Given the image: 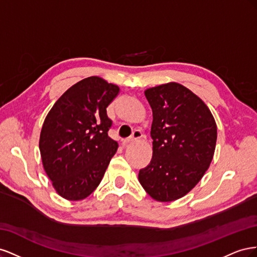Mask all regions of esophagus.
<instances>
[{
  "mask_svg": "<svg viewBox=\"0 0 257 257\" xmlns=\"http://www.w3.org/2000/svg\"><path fill=\"white\" fill-rule=\"evenodd\" d=\"M143 137V133L139 130H135L133 132V134H132L131 137H128L125 142H124V144H130V143H133L135 141H138V139H141Z\"/></svg>",
  "mask_w": 257,
  "mask_h": 257,
  "instance_id": "esophagus-1",
  "label": "esophagus"
}]
</instances>
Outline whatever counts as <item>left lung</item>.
<instances>
[{"mask_svg":"<svg viewBox=\"0 0 257 257\" xmlns=\"http://www.w3.org/2000/svg\"><path fill=\"white\" fill-rule=\"evenodd\" d=\"M145 95L153 114V154L138 179L153 199L173 201L188 194L209 168L216 124L207 105L180 83L150 88Z\"/></svg>","mask_w":257,"mask_h":257,"instance_id":"1","label":"left lung"}]
</instances>
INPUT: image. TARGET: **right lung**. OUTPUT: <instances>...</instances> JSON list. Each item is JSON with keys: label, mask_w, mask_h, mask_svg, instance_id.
I'll return each mask as SVG.
<instances>
[{"label": "right lung", "mask_w": 257, "mask_h": 257, "mask_svg": "<svg viewBox=\"0 0 257 257\" xmlns=\"http://www.w3.org/2000/svg\"><path fill=\"white\" fill-rule=\"evenodd\" d=\"M118 85L96 76L69 88L44 121L40 150L46 174L60 196L88 197L102 181L118 143L108 136L112 121L106 108Z\"/></svg>", "instance_id": "add662e5"}]
</instances>
